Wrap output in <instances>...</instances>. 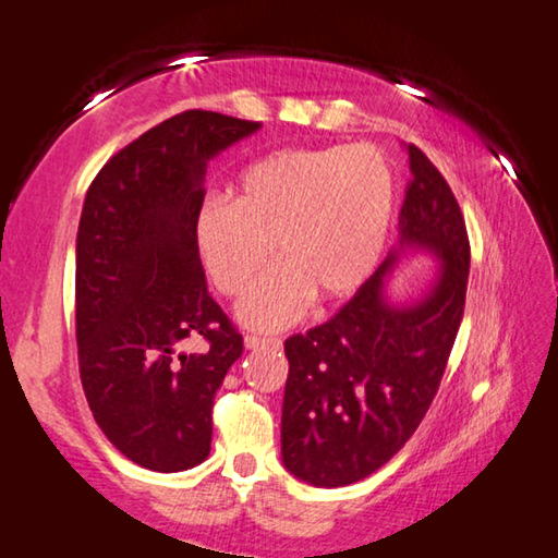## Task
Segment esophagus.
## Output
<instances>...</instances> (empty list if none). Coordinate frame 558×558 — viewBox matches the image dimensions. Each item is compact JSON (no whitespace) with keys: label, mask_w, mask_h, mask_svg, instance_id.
Instances as JSON below:
<instances>
[{"label":"esophagus","mask_w":558,"mask_h":558,"mask_svg":"<svg viewBox=\"0 0 558 558\" xmlns=\"http://www.w3.org/2000/svg\"><path fill=\"white\" fill-rule=\"evenodd\" d=\"M265 345H278V340H265V338H257V336H245V348H247V351H257V348H265Z\"/></svg>","instance_id":"obj_1"}]
</instances>
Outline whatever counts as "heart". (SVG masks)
<instances>
[{
    "label": "heart",
    "mask_w": 558,
    "mask_h": 558,
    "mask_svg": "<svg viewBox=\"0 0 558 558\" xmlns=\"http://www.w3.org/2000/svg\"><path fill=\"white\" fill-rule=\"evenodd\" d=\"M396 180L373 145L280 149L240 172L235 203L207 197L195 210L199 263L222 295L243 293L265 263L276 268L238 303L255 330L293 326L313 298L353 295L384 255Z\"/></svg>",
    "instance_id": "1"
}]
</instances>
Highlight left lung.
<instances>
[{
    "label": "left lung",
    "instance_id": "8db88e82",
    "mask_svg": "<svg viewBox=\"0 0 558 558\" xmlns=\"http://www.w3.org/2000/svg\"><path fill=\"white\" fill-rule=\"evenodd\" d=\"M398 215V245L328 323L286 340L280 453L318 488L355 484L388 463L426 415L461 328L471 247L461 207L418 147ZM428 254L439 268L418 299L389 282L400 257Z\"/></svg>",
    "mask_w": 558,
    "mask_h": 558
}]
</instances>
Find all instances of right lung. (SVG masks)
Returning a JSON list of instances; mask_svg holds the SVG:
<instances>
[{
  "label": "right lung",
  "mask_w": 558,
  "mask_h": 558,
  "mask_svg": "<svg viewBox=\"0 0 558 558\" xmlns=\"http://www.w3.org/2000/svg\"><path fill=\"white\" fill-rule=\"evenodd\" d=\"M260 122L187 110L147 130L87 190L77 230V355L89 411L122 456L178 473L210 453L213 401L243 336L207 293L193 218L207 162ZM185 337L208 340L182 354Z\"/></svg>",
  "instance_id": "1"
}]
</instances>
